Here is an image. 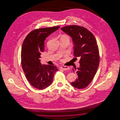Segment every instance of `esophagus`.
<instances>
[{
    "mask_svg": "<svg viewBox=\"0 0 120 120\" xmlns=\"http://www.w3.org/2000/svg\"><path fill=\"white\" fill-rule=\"evenodd\" d=\"M60 69H62L63 70H68L69 69V67H67V66H62V67H60Z\"/></svg>",
    "mask_w": 120,
    "mask_h": 120,
    "instance_id": "esophagus-1",
    "label": "esophagus"
}]
</instances>
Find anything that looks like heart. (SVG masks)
<instances>
[{"instance_id": "1", "label": "heart", "mask_w": 120, "mask_h": 120, "mask_svg": "<svg viewBox=\"0 0 120 120\" xmlns=\"http://www.w3.org/2000/svg\"><path fill=\"white\" fill-rule=\"evenodd\" d=\"M62 36H64V37H68V36H67V35H63Z\"/></svg>"}]
</instances>
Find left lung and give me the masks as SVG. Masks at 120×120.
<instances>
[{"instance_id":"8db88e82","label":"left lung","mask_w":120,"mask_h":120,"mask_svg":"<svg viewBox=\"0 0 120 120\" xmlns=\"http://www.w3.org/2000/svg\"><path fill=\"white\" fill-rule=\"evenodd\" d=\"M71 36L74 43V55L79 57L80 67L73 68L78 78L71 85L80 89L86 87L91 82L98 68L99 52L97 41L92 33L86 28L77 25H69L61 28Z\"/></svg>"}]
</instances>
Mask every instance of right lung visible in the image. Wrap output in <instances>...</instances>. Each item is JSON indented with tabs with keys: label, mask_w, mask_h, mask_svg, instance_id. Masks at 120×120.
I'll use <instances>...</instances> for the list:
<instances>
[{
	"label": "right lung",
	"mask_w": 120,
	"mask_h": 120,
	"mask_svg": "<svg viewBox=\"0 0 120 120\" xmlns=\"http://www.w3.org/2000/svg\"><path fill=\"white\" fill-rule=\"evenodd\" d=\"M60 28L56 26L36 29L25 37L21 50V64L28 81L35 88L45 89L51 85L56 66L41 65V53L44 51V41Z\"/></svg>",
	"instance_id": "add662e5"
}]
</instances>
